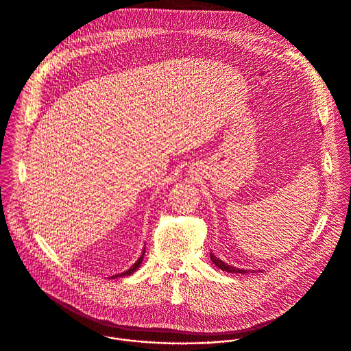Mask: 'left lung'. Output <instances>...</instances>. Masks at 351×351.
Returning <instances> with one entry per match:
<instances>
[{
    "mask_svg": "<svg viewBox=\"0 0 351 351\" xmlns=\"http://www.w3.org/2000/svg\"><path fill=\"white\" fill-rule=\"evenodd\" d=\"M210 261L220 269V270H223V271H228V273H236V274H245V273H248V270H241V269H237V267H232V266H228L227 263H224V262H221L219 258H216L213 254H210Z\"/></svg>",
    "mask_w": 351,
    "mask_h": 351,
    "instance_id": "left-lung-1",
    "label": "left lung"
}]
</instances>
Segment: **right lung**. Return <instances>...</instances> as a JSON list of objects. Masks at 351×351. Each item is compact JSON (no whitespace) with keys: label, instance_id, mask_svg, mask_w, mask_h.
Wrapping results in <instances>:
<instances>
[{"label":"right lung","instance_id":"obj_1","mask_svg":"<svg viewBox=\"0 0 351 351\" xmlns=\"http://www.w3.org/2000/svg\"><path fill=\"white\" fill-rule=\"evenodd\" d=\"M145 251H146V247H145V250H143V254L141 255V258L131 266V269H128L127 271H124V273H121V274H115V276H112V278H115V277H127V276H131L132 273H135L136 271V269H139V266L142 265V261H143V256H145Z\"/></svg>","mask_w":351,"mask_h":351}]
</instances>
